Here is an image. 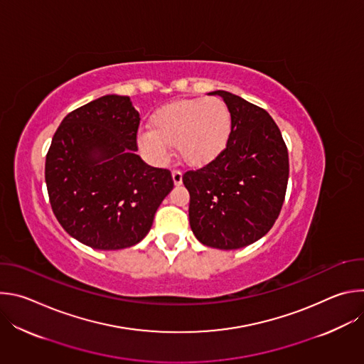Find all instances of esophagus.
Here are the masks:
<instances>
[{
    "label": "esophagus",
    "instance_id": "34e87169",
    "mask_svg": "<svg viewBox=\"0 0 364 364\" xmlns=\"http://www.w3.org/2000/svg\"><path fill=\"white\" fill-rule=\"evenodd\" d=\"M171 176H173V181L176 186H181L183 183V173L180 170H173L171 171Z\"/></svg>",
    "mask_w": 364,
    "mask_h": 364
}]
</instances>
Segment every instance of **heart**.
<instances>
[{
	"label": "heart",
	"instance_id": "1",
	"mask_svg": "<svg viewBox=\"0 0 364 364\" xmlns=\"http://www.w3.org/2000/svg\"><path fill=\"white\" fill-rule=\"evenodd\" d=\"M152 128L138 132V146L152 163L163 164L176 145L180 159L191 167H204L219 159L232 134V112L219 97L183 99L160 108Z\"/></svg>",
	"mask_w": 364,
	"mask_h": 364
}]
</instances>
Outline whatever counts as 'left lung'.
Returning a JSON list of instances; mask_svg holds the SVG:
<instances>
[{"instance_id":"1","label":"left lung","mask_w":364,"mask_h":364,"mask_svg":"<svg viewBox=\"0 0 364 364\" xmlns=\"http://www.w3.org/2000/svg\"><path fill=\"white\" fill-rule=\"evenodd\" d=\"M232 112V134L213 163L187 171L188 219L205 246L239 249L265 236L282 209L289 161L281 131L271 115L243 97L215 90Z\"/></svg>"}]
</instances>
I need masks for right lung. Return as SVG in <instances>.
Listing matches in <instances>:
<instances>
[{
	"mask_svg": "<svg viewBox=\"0 0 364 364\" xmlns=\"http://www.w3.org/2000/svg\"><path fill=\"white\" fill-rule=\"evenodd\" d=\"M139 121L129 96H102L62 121L46 155L56 219L93 249L141 242L174 187L168 170L151 167L136 155Z\"/></svg>",
	"mask_w": 364,
	"mask_h": 364,
	"instance_id": "1",
	"label": "right lung"
}]
</instances>
